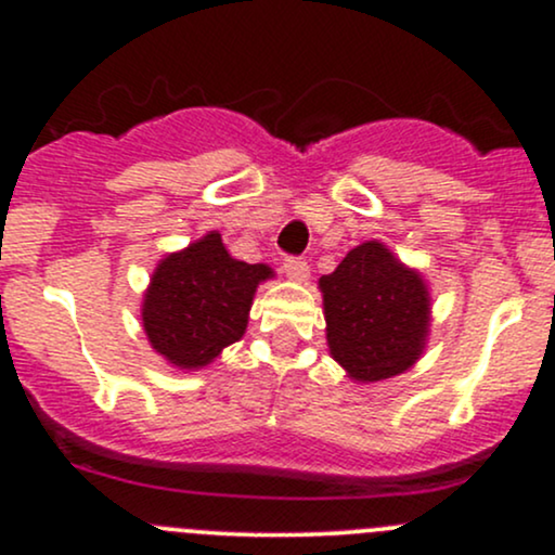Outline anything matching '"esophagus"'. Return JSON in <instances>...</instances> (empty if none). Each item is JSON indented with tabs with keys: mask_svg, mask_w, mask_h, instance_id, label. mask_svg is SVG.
<instances>
[{
	"mask_svg": "<svg viewBox=\"0 0 555 555\" xmlns=\"http://www.w3.org/2000/svg\"><path fill=\"white\" fill-rule=\"evenodd\" d=\"M284 273L292 279V282L305 284V282H308V276H310V266L305 263L302 258H286L284 260Z\"/></svg>",
	"mask_w": 555,
	"mask_h": 555,
	"instance_id": "obj_1",
	"label": "esophagus"
}]
</instances>
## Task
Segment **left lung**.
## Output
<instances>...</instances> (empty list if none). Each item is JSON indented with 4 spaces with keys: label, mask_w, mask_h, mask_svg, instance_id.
<instances>
[{
    "label": "left lung",
    "mask_w": 555,
    "mask_h": 555,
    "mask_svg": "<svg viewBox=\"0 0 555 555\" xmlns=\"http://www.w3.org/2000/svg\"><path fill=\"white\" fill-rule=\"evenodd\" d=\"M318 289L328 352L352 380L393 378L423 358L433 321L428 282L380 240L352 247Z\"/></svg>",
    "instance_id": "obj_1"
}]
</instances>
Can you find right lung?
<instances>
[{"mask_svg":"<svg viewBox=\"0 0 555 555\" xmlns=\"http://www.w3.org/2000/svg\"><path fill=\"white\" fill-rule=\"evenodd\" d=\"M276 276L271 266L245 263L208 232L167 253L151 273L140 318L151 347L177 371L211 365L245 336L258 284Z\"/></svg>","mask_w":555,"mask_h":555,"instance_id":"1","label":"right lung"}]
</instances>
